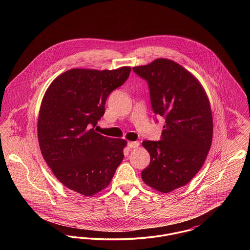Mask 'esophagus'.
Returning a JSON list of instances; mask_svg holds the SVG:
<instances>
[{
    "mask_svg": "<svg viewBox=\"0 0 250 250\" xmlns=\"http://www.w3.org/2000/svg\"><path fill=\"white\" fill-rule=\"evenodd\" d=\"M139 145H140V143H139V142H129L128 144H127L128 148H130V149L137 148V147H139Z\"/></svg>",
    "mask_w": 250,
    "mask_h": 250,
    "instance_id": "1",
    "label": "esophagus"
}]
</instances>
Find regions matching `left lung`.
Segmentation results:
<instances>
[{"mask_svg": "<svg viewBox=\"0 0 250 250\" xmlns=\"http://www.w3.org/2000/svg\"><path fill=\"white\" fill-rule=\"evenodd\" d=\"M133 70L147 81L154 112L166 118L161 141H144L151 157L143 182L168 193L190 182L207 157L213 140L210 101L198 79L176 62L158 58Z\"/></svg>", "mask_w": 250, "mask_h": 250, "instance_id": "left-lung-1", "label": "left lung"}]
</instances>
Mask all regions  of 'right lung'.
Here are the masks:
<instances>
[{"mask_svg": "<svg viewBox=\"0 0 250 250\" xmlns=\"http://www.w3.org/2000/svg\"><path fill=\"white\" fill-rule=\"evenodd\" d=\"M130 66L113 70L72 68L48 86L37 137L41 154L67 188L91 197L105 189L124 159L126 141L95 131L108 95L125 83Z\"/></svg>", "mask_w": 250, "mask_h": 250, "instance_id": "obj_1", "label": "right lung"}]
</instances>
